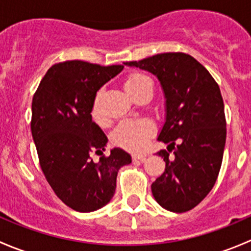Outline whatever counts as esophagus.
Listing matches in <instances>:
<instances>
[{
  "label": "esophagus",
  "mask_w": 251,
  "mask_h": 251,
  "mask_svg": "<svg viewBox=\"0 0 251 251\" xmlns=\"http://www.w3.org/2000/svg\"><path fill=\"white\" fill-rule=\"evenodd\" d=\"M146 158H147L146 154H133V155H132V159H133V160L144 161V160H146Z\"/></svg>",
  "instance_id": "esophagus-1"
}]
</instances>
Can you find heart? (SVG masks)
I'll return each instance as SVG.
<instances>
[{
	"instance_id": "obj_1",
	"label": "heart",
	"mask_w": 251,
	"mask_h": 251,
	"mask_svg": "<svg viewBox=\"0 0 251 251\" xmlns=\"http://www.w3.org/2000/svg\"><path fill=\"white\" fill-rule=\"evenodd\" d=\"M151 85H153L151 78L142 73H133L124 81V88L130 95V97H133L136 93ZM100 96H102V92L100 91L96 95L92 104V116L97 123L103 121V116L100 110ZM151 133H153V125L148 121H123L114 130L113 141L118 146L130 149V151H141L146 146Z\"/></svg>"
}]
</instances>
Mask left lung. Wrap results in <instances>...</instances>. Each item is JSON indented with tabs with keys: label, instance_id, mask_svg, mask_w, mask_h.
Instances as JSON below:
<instances>
[{
	"label": "left lung",
	"instance_id": "1",
	"mask_svg": "<svg viewBox=\"0 0 251 251\" xmlns=\"http://www.w3.org/2000/svg\"><path fill=\"white\" fill-rule=\"evenodd\" d=\"M124 64L153 74L165 100L158 141L168 143V151H158L165 171L151 183L154 199L169 211H188L209 194L221 169L226 119L219 85L184 53H161Z\"/></svg>",
	"mask_w": 251,
	"mask_h": 251
}]
</instances>
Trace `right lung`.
Segmentation results:
<instances>
[{
	"label": "right lung",
	"instance_id": "add662e5",
	"mask_svg": "<svg viewBox=\"0 0 251 251\" xmlns=\"http://www.w3.org/2000/svg\"><path fill=\"white\" fill-rule=\"evenodd\" d=\"M123 65L100 67L81 60L48 69L32 98L31 133L45 177L58 198L78 212L105 206L113 198L116 176L132 158L121 148L93 163L108 138L92 120L97 91L123 72Z\"/></svg>",
	"mask_w": 251,
	"mask_h": 251
}]
</instances>
